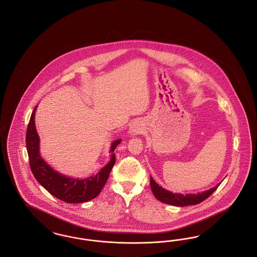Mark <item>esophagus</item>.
I'll return each mask as SVG.
<instances>
[{
	"instance_id": "34e87169",
	"label": "esophagus",
	"mask_w": 257,
	"mask_h": 257,
	"mask_svg": "<svg viewBox=\"0 0 257 257\" xmlns=\"http://www.w3.org/2000/svg\"><path fill=\"white\" fill-rule=\"evenodd\" d=\"M142 131H143V128H142L141 124L138 122L133 123V124L130 126V129H129V132L131 133V135H133V136L142 133Z\"/></svg>"
}]
</instances>
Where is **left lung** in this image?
Listing matches in <instances>:
<instances>
[{
  "instance_id": "left-lung-1",
  "label": "left lung",
  "mask_w": 257,
  "mask_h": 257,
  "mask_svg": "<svg viewBox=\"0 0 257 257\" xmlns=\"http://www.w3.org/2000/svg\"><path fill=\"white\" fill-rule=\"evenodd\" d=\"M219 186H220V184H218L214 188L207 190L205 192L184 196L182 194H173L168 190H165L164 188H162L161 186L156 183L152 177H150V187H151V190H152V193L154 196L158 200L166 203V204H171V205H175V206H179V207H184V206H188V205H196V204L202 202L203 200H205L206 198L211 196L217 190V188Z\"/></svg>"
}]
</instances>
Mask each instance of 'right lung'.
Here are the masks:
<instances>
[{
  "mask_svg": "<svg viewBox=\"0 0 257 257\" xmlns=\"http://www.w3.org/2000/svg\"><path fill=\"white\" fill-rule=\"evenodd\" d=\"M37 107L33 111L27 128L26 145L30 160V167L35 178L44 187L51 195L67 203H82L95 198L107 182L110 171L115 163L113 150L121 140L114 141L111 144L110 162L96 173L86 179H77L64 176L51 168L42 159L39 153V137L37 135L35 123V114Z\"/></svg>",
  "mask_w": 257,
  "mask_h": 257,
  "instance_id": "right-lung-1",
  "label": "right lung"
}]
</instances>
